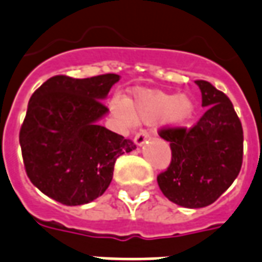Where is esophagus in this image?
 I'll use <instances>...</instances> for the list:
<instances>
[{
	"instance_id": "1",
	"label": "esophagus",
	"mask_w": 262,
	"mask_h": 262,
	"mask_svg": "<svg viewBox=\"0 0 262 262\" xmlns=\"http://www.w3.org/2000/svg\"><path fill=\"white\" fill-rule=\"evenodd\" d=\"M149 139V133L147 129H141V130L135 136V143L137 145H143Z\"/></svg>"
}]
</instances>
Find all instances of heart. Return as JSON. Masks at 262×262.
<instances>
[{
  "label": "heart",
  "instance_id": "obj_1",
  "mask_svg": "<svg viewBox=\"0 0 262 262\" xmlns=\"http://www.w3.org/2000/svg\"><path fill=\"white\" fill-rule=\"evenodd\" d=\"M111 110L127 125L135 122V119L155 122L163 118L170 125L183 126L193 117L195 104L187 96L165 92H145L137 96L129 105L123 100L114 99L111 101Z\"/></svg>",
  "mask_w": 262,
  "mask_h": 262
}]
</instances>
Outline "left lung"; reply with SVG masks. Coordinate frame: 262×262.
Masks as SVG:
<instances>
[{"mask_svg":"<svg viewBox=\"0 0 262 262\" xmlns=\"http://www.w3.org/2000/svg\"><path fill=\"white\" fill-rule=\"evenodd\" d=\"M207 111L192 127L165 126L171 161L157 177L163 195L189 209L215 202L236 179L243 162V129L228 96L210 82L195 81Z\"/></svg>","mask_w":262,"mask_h":262,"instance_id":"8db88e82","label":"left lung"}]
</instances>
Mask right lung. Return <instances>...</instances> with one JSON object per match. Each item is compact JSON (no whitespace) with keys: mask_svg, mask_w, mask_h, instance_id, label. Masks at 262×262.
Returning <instances> with one entry per match:
<instances>
[{"mask_svg":"<svg viewBox=\"0 0 262 262\" xmlns=\"http://www.w3.org/2000/svg\"><path fill=\"white\" fill-rule=\"evenodd\" d=\"M118 74L77 78L55 75L34 92L19 141L26 173L41 192L66 206L101 196L113 180L118 157L136 144L97 125L108 108Z\"/></svg>","mask_w":262,"mask_h":262,"instance_id":"obj_1","label":"right lung"}]
</instances>
